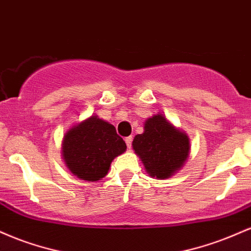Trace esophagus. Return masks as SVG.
<instances>
[{
    "instance_id": "1",
    "label": "esophagus",
    "mask_w": 251,
    "mask_h": 251,
    "mask_svg": "<svg viewBox=\"0 0 251 251\" xmlns=\"http://www.w3.org/2000/svg\"><path fill=\"white\" fill-rule=\"evenodd\" d=\"M132 140H133V138H132V135H129V137H126V138H125V143H126V145H127L128 149H131V146H132Z\"/></svg>"
}]
</instances>
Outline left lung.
<instances>
[{"instance_id": "1", "label": "left lung", "mask_w": 251, "mask_h": 251, "mask_svg": "<svg viewBox=\"0 0 251 251\" xmlns=\"http://www.w3.org/2000/svg\"><path fill=\"white\" fill-rule=\"evenodd\" d=\"M132 146L146 172L157 179L174 176L184 165L190 152L188 134L176 128L162 114L146 120L144 133L135 135Z\"/></svg>"}]
</instances>
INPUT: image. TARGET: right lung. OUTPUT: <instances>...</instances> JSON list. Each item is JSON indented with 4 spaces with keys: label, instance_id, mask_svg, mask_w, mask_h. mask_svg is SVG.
<instances>
[{
    "label": "right lung",
    "instance_id": "1",
    "mask_svg": "<svg viewBox=\"0 0 251 251\" xmlns=\"http://www.w3.org/2000/svg\"><path fill=\"white\" fill-rule=\"evenodd\" d=\"M126 151L116 127L97 116L89 117L66 132L62 158L66 166L82 180L98 181L107 175L112 160Z\"/></svg>",
    "mask_w": 251,
    "mask_h": 251
}]
</instances>
